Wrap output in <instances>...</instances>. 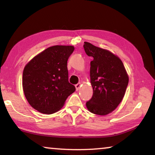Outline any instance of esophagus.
Instances as JSON below:
<instances>
[{
    "label": "esophagus",
    "instance_id": "obj_1",
    "mask_svg": "<svg viewBox=\"0 0 155 155\" xmlns=\"http://www.w3.org/2000/svg\"><path fill=\"white\" fill-rule=\"evenodd\" d=\"M81 87V83H77V85H75V87H76V90L78 91V90H79V88Z\"/></svg>",
    "mask_w": 155,
    "mask_h": 155
}]
</instances>
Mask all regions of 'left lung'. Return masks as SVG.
<instances>
[{
	"instance_id": "obj_1",
	"label": "left lung",
	"mask_w": 155,
	"mask_h": 155,
	"mask_svg": "<svg viewBox=\"0 0 155 155\" xmlns=\"http://www.w3.org/2000/svg\"><path fill=\"white\" fill-rule=\"evenodd\" d=\"M84 50L93 60L90 62V82L93 96L86 103L92 114L105 115L117 108L124 98L128 77L122 61L109 51L84 42Z\"/></svg>"
}]
</instances>
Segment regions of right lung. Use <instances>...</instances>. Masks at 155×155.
<instances>
[{"label": "right lung", "mask_w": 155, "mask_h": 155, "mask_svg": "<svg viewBox=\"0 0 155 155\" xmlns=\"http://www.w3.org/2000/svg\"><path fill=\"white\" fill-rule=\"evenodd\" d=\"M72 46H53L44 50L25 65L22 87L30 105L44 114L58 111L76 90L68 81L67 62Z\"/></svg>", "instance_id": "1"}]
</instances>
